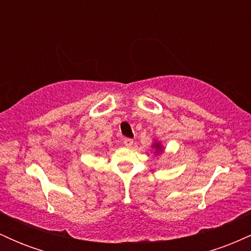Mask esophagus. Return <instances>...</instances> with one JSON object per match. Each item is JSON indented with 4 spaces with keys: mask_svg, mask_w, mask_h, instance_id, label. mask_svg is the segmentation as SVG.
<instances>
[{
    "mask_svg": "<svg viewBox=\"0 0 251 251\" xmlns=\"http://www.w3.org/2000/svg\"><path fill=\"white\" fill-rule=\"evenodd\" d=\"M124 145H125L126 148H131V146L133 145V140L129 139V138H125V139H124Z\"/></svg>",
    "mask_w": 251,
    "mask_h": 251,
    "instance_id": "obj_1",
    "label": "esophagus"
}]
</instances>
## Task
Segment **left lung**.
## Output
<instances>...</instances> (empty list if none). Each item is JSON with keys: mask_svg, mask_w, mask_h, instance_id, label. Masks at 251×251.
<instances>
[{"mask_svg": "<svg viewBox=\"0 0 251 251\" xmlns=\"http://www.w3.org/2000/svg\"><path fill=\"white\" fill-rule=\"evenodd\" d=\"M152 148H154L155 149V152H157V153H159V152H162V145H160V143L159 142H155L153 145H152Z\"/></svg>", "mask_w": 251, "mask_h": 251, "instance_id": "1", "label": "left lung"}]
</instances>
